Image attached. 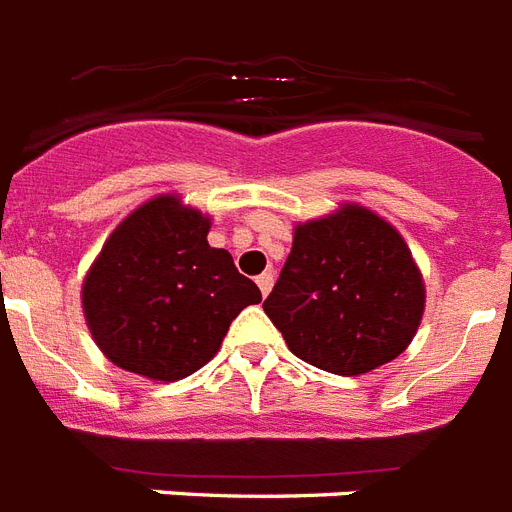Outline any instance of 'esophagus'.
<instances>
[{
    "mask_svg": "<svg viewBox=\"0 0 512 512\" xmlns=\"http://www.w3.org/2000/svg\"><path fill=\"white\" fill-rule=\"evenodd\" d=\"M256 285H259L261 296H267L269 290H272V285H275V275H272V272H264V275L256 277Z\"/></svg>",
    "mask_w": 512,
    "mask_h": 512,
    "instance_id": "1",
    "label": "esophagus"
}]
</instances>
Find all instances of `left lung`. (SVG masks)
<instances>
[{
  "label": "left lung",
  "mask_w": 512,
  "mask_h": 512,
  "mask_svg": "<svg viewBox=\"0 0 512 512\" xmlns=\"http://www.w3.org/2000/svg\"><path fill=\"white\" fill-rule=\"evenodd\" d=\"M425 288L402 235L362 206L298 224L264 312L298 359L362 375L396 359L418 330Z\"/></svg>",
  "instance_id": "obj_1"
}]
</instances>
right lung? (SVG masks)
I'll use <instances>...</instances> for the list:
<instances>
[{"label":"right lung","instance_id":"right-lung-1","mask_svg":"<svg viewBox=\"0 0 512 512\" xmlns=\"http://www.w3.org/2000/svg\"><path fill=\"white\" fill-rule=\"evenodd\" d=\"M208 216L174 195L118 224L89 269L81 304L94 341L121 370L179 380L206 365L232 320L259 304L256 282L206 240Z\"/></svg>","mask_w":512,"mask_h":512}]
</instances>
